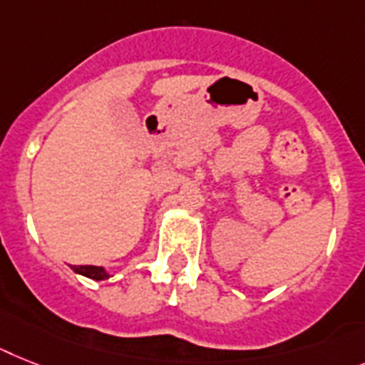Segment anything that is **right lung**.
Segmentation results:
<instances>
[{
    "label": "right lung",
    "instance_id": "right-lung-1",
    "mask_svg": "<svg viewBox=\"0 0 365 365\" xmlns=\"http://www.w3.org/2000/svg\"><path fill=\"white\" fill-rule=\"evenodd\" d=\"M72 270H74L76 274H81V276H86V278L96 279V282L110 278V274L102 269V267H93V264H80V267H76V264H74V267H72Z\"/></svg>",
    "mask_w": 365,
    "mask_h": 365
}]
</instances>
